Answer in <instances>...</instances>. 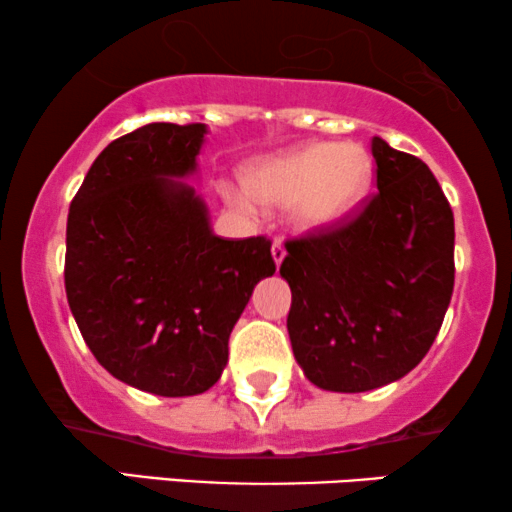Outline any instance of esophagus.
<instances>
[{"instance_id": "34e87169", "label": "esophagus", "mask_w": 512, "mask_h": 512, "mask_svg": "<svg viewBox=\"0 0 512 512\" xmlns=\"http://www.w3.org/2000/svg\"><path fill=\"white\" fill-rule=\"evenodd\" d=\"M271 257H274L276 269L281 267V262H283V260H286V248H283V243H281V241H276L274 245H271Z\"/></svg>"}]
</instances>
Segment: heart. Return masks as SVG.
I'll list each match as a JSON object with an SVG mask.
<instances>
[{
    "instance_id": "heart-1",
    "label": "heart",
    "mask_w": 512,
    "mask_h": 512,
    "mask_svg": "<svg viewBox=\"0 0 512 512\" xmlns=\"http://www.w3.org/2000/svg\"><path fill=\"white\" fill-rule=\"evenodd\" d=\"M371 177L373 165L364 148L304 144L252 167L245 184L260 203H295L293 219L302 231H323L359 208ZM249 197L247 193H231V200L243 210L252 208Z\"/></svg>"
}]
</instances>
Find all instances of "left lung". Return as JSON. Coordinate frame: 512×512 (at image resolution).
I'll use <instances>...</instances> for the list:
<instances>
[{"label": "left lung", "instance_id": "1", "mask_svg": "<svg viewBox=\"0 0 512 512\" xmlns=\"http://www.w3.org/2000/svg\"><path fill=\"white\" fill-rule=\"evenodd\" d=\"M378 191L357 217L286 243L288 335L309 383L368 392L423 361L454 293V212L430 167L371 139Z\"/></svg>", "mask_w": 512, "mask_h": 512}]
</instances>
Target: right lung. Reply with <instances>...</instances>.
<instances>
[{"label": "right lung", "instance_id": "add662e5", "mask_svg": "<svg viewBox=\"0 0 512 512\" xmlns=\"http://www.w3.org/2000/svg\"><path fill=\"white\" fill-rule=\"evenodd\" d=\"M208 127L151 122L89 167L68 212L66 295L96 361L160 397L210 390L252 290L276 271L264 236L219 238L184 177Z\"/></svg>", "mask_w": 512, "mask_h": 512}]
</instances>
